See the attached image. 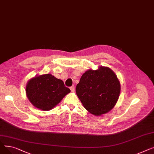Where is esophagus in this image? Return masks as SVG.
<instances>
[{"label": "esophagus", "instance_id": "esophagus-1", "mask_svg": "<svg viewBox=\"0 0 154 154\" xmlns=\"http://www.w3.org/2000/svg\"><path fill=\"white\" fill-rule=\"evenodd\" d=\"M70 91H71L72 92H74V91H75V87H74V85L71 86V87H70Z\"/></svg>", "mask_w": 154, "mask_h": 154}]
</instances>
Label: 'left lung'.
<instances>
[{"label": "left lung", "instance_id": "left-lung-1", "mask_svg": "<svg viewBox=\"0 0 154 154\" xmlns=\"http://www.w3.org/2000/svg\"><path fill=\"white\" fill-rule=\"evenodd\" d=\"M75 91L85 109L94 115L99 116L114 107L119 97L120 84L110 69L100 67L98 70L85 72Z\"/></svg>", "mask_w": 154, "mask_h": 154}]
</instances>
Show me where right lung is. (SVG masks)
Returning <instances> with one entry per match:
<instances>
[{
    "label": "right lung",
    "instance_id": "obj_1",
    "mask_svg": "<svg viewBox=\"0 0 154 154\" xmlns=\"http://www.w3.org/2000/svg\"><path fill=\"white\" fill-rule=\"evenodd\" d=\"M70 92L62 80L51 74H44L30 80L26 86L27 96L35 107L50 110Z\"/></svg>",
    "mask_w": 154,
    "mask_h": 154
}]
</instances>
